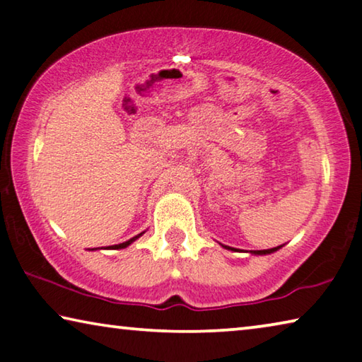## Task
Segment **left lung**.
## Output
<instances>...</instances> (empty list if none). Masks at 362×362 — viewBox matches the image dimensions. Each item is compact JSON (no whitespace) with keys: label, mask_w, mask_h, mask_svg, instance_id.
<instances>
[{"label":"left lung","mask_w":362,"mask_h":362,"mask_svg":"<svg viewBox=\"0 0 362 362\" xmlns=\"http://www.w3.org/2000/svg\"><path fill=\"white\" fill-rule=\"evenodd\" d=\"M224 248H228V250H235V248H230L228 245H224ZM279 248H281V245L279 247H274V248H268V250H252V253H255V255H268V253L279 250Z\"/></svg>","instance_id":"1"}]
</instances>
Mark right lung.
<instances>
[{"label":"right lung","instance_id":"add662e5","mask_svg":"<svg viewBox=\"0 0 362 362\" xmlns=\"http://www.w3.org/2000/svg\"><path fill=\"white\" fill-rule=\"evenodd\" d=\"M142 235V233L141 234H138L136 237H133V239H129V240H127V242H123V244H118V245H112V247H109V248H112V250H118V248H125V247H128L129 244H132V242H134L136 239H138V237H141Z\"/></svg>","mask_w":362,"mask_h":362}]
</instances>
